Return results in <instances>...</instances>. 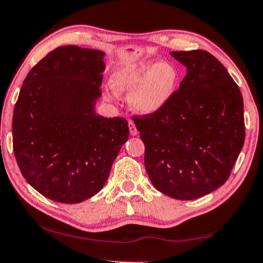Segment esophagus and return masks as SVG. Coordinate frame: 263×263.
Listing matches in <instances>:
<instances>
[{"label": "esophagus", "instance_id": "esophagus-1", "mask_svg": "<svg viewBox=\"0 0 263 263\" xmlns=\"http://www.w3.org/2000/svg\"><path fill=\"white\" fill-rule=\"evenodd\" d=\"M128 128H130V133L131 136H137L138 135V130H137L135 123L132 120H128Z\"/></svg>", "mask_w": 263, "mask_h": 263}]
</instances>
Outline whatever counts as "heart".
<instances>
[{"instance_id":"b5f03b06","label":"heart","mask_w":263,"mask_h":263,"mask_svg":"<svg viewBox=\"0 0 263 263\" xmlns=\"http://www.w3.org/2000/svg\"><path fill=\"white\" fill-rule=\"evenodd\" d=\"M179 72L167 62L145 61L127 64L112 73L110 85L116 93L128 95L133 111L140 115H152L166 106L177 91Z\"/></svg>"}]
</instances>
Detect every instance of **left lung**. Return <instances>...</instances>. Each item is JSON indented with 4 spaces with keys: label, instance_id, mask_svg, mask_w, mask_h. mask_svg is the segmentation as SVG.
I'll use <instances>...</instances> for the list:
<instances>
[{
    "label": "left lung",
    "instance_id": "8db88e82",
    "mask_svg": "<svg viewBox=\"0 0 263 263\" xmlns=\"http://www.w3.org/2000/svg\"><path fill=\"white\" fill-rule=\"evenodd\" d=\"M187 69L160 111L133 116L145 145V168L156 189L193 200L231 176L245 143L243 99L226 68L205 50L171 52Z\"/></svg>",
    "mask_w": 263,
    "mask_h": 263
}]
</instances>
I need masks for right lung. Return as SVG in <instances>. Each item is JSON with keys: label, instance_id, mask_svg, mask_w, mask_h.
<instances>
[{"label": "right lung", "instance_id": "add662e5", "mask_svg": "<svg viewBox=\"0 0 263 263\" xmlns=\"http://www.w3.org/2000/svg\"><path fill=\"white\" fill-rule=\"evenodd\" d=\"M104 55L58 47L21 87L12 117L16 161L28 184L53 201L78 203L97 194L130 135L126 119L95 111Z\"/></svg>", "mask_w": 263, "mask_h": 263}]
</instances>
